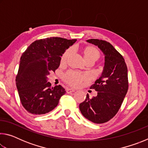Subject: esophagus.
Returning <instances> with one entry per match:
<instances>
[{
  "instance_id": "1",
  "label": "esophagus",
  "mask_w": 148,
  "mask_h": 148,
  "mask_svg": "<svg viewBox=\"0 0 148 148\" xmlns=\"http://www.w3.org/2000/svg\"><path fill=\"white\" fill-rule=\"evenodd\" d=\"M66 91L67 93H71V92H74L75 90L73 89H71V88H66Z\"/></svg>"
}]
</instances>
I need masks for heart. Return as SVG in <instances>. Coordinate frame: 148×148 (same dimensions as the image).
<instances>
[{"label":"heart","mask_w":148,"mask_h":148,"mask_svg":"<svg viewBox=\"0 0 148 148\" xmlns=\"http://www.w3.org/2000/svg\"><path fill=\"white\" fill-rule=\"evenodd\" d=\"M82 53L86 61L87 60H93L95 61L101 56L99 50L94 46H86L84 47L82 50ZM71 54L72 49L69 48L66 49L61 57V62H66L71 57ZM89 79V75L86 74H79L74 71H69L65 74L64 76V81L72 86H78L82 82L87 81Z\"/></svg>","instance_id":"obj_1"}]
</instances>
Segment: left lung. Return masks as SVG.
<instances>
[{"label": "left lung", "mask_w": 148, "mask_h": 148, "mask_svg": "<svg viewBox=\"0 0 148 148\" xmlns=\"http://www.w3.org/2000/svg\"><path fill=\"white\" fill-rule=\"evenodd\" d=\"M87 42L101 49L105 62L101 76L90 87L97 91V95L90 99L87 95L79 108L86 119L95 123H104L116 116L128 91L127 66L123 57L109 42L99 39Z\"/></svg>", "instance_id": "left-lung-1"}]
</instances>
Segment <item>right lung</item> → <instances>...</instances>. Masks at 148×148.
<instances>
[{
  "label": "right lung",
  "mask_w": 148,
  "mask_h": 148,
  "mask_svg": "<svg viewBox=\"0 0 148 148\" xmlns=\"http://www.w3.org/2000/svg\"><path fill=\"white\" fill-rule=\"evenodd\" d=\"M76 42L60 37L38 40L22 54L16 82L20 101L29 113L45 114L59 104L66 91L60 85L51 87L47 76L59 68L61 56Z\"/></svg>",
  "instance_id": "1"
}]
</instances>
